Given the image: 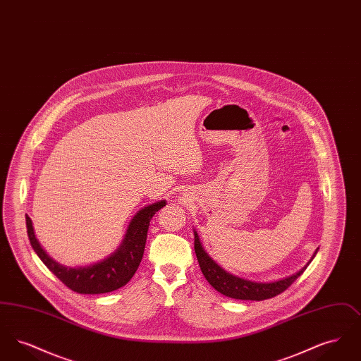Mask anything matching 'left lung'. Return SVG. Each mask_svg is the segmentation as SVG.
<instances>
[{"label": "left lung", "instance_id": "1", "mask_svg": "<svg viewBox=\"0 0 361 361\" xmlns=\"http://www.w3.org/2000/svg\"><path fill=\"white\" fill-rule=\"evenodd\" d=\"M195 253L207 281L216 291L224 293V296H228L233 299H240V300H265V299L274 298L276 295L286 291L292 283L305 272V269L309 265L307 264L298 274L286 277L283 280H277L274 283H256V281H250L237 276L230 275L222 269L212 258L207 255L196 231H195Z\"/></svg>", "mask_w": 361, "mask_h": 361}]
</instances>
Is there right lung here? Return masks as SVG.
<instances>
[{"label": "right lung", "mask_w": 361, "mask_h": 361, "mask_svg": "<svg viewBox=\"0 0 361 361\" xmlns=\"http://www.w3.org/2000/svg\"><path fill=\"white\" fill-rule=\"evenodd\" d=\"M165 204V200H161L152 206L142 208L131 221L126 238L118 252H115L111 257L90 267L68 268L49 257L35 237L32 222L28 215L25 216L27 233L36 255L71 291L92 295L105 293L126 286L137 272L143 257L150 221L155 212Z\"/></svg>", "instance_id": "1"}]
</instances>
